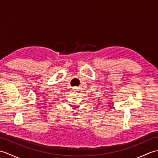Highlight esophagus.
I'll list each match as a JSON object with an SVG mask.
<instances>
[{
	"label": "esophagus",
	"instance_id": "1",
	"mask_svg": "<svg viewBox=\"0 0 158 158\" xmlns=\"http://www.w3.org/2000/svg\"><path fill=\"white\" fill-rule=\"evenodd\" d=\"M78 88H73V91L74 92H78Z\"/></svg>",
	"mask_w": 158,
	"mask_h": 158
}]
</instances>
